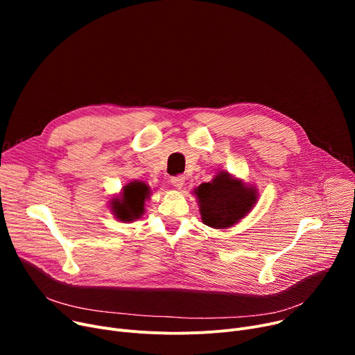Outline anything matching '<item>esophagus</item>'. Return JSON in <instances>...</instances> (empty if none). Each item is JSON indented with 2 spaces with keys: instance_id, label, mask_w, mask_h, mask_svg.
<instances>
[{
  "instance_id": "34e87169",
  "label": "esophagus",
  "mask_w": 355,
  "mask_h": 355,
  "mask_svg": "<svg viewBox=\"0 0 355 355\" xmlns=\"http://www.w3.org/2000/svg\"><path fill=\"white\" fill-rule=\"evenodd\" d=\"M171 182H173L174 187H177V189H182V185H184V182H185V178H184L182 175L171 177Z\"/></svg>"
}]
</instances>
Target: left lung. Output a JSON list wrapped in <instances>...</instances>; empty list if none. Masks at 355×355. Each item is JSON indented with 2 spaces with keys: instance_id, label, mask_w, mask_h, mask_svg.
Returning <instances> with one entry per match:
<instances>
[{
  "instance_id": "left-lung-1",
  "label": "left lung",
  "mask_w": 355,
  "mask_h": 355,
  "mask_svg": "<svg viewBox=\"0 0 355 355\" xmlns=\"http://www.w3.org/2000/svg\"><path fill=\"white\" fill-rule=\"evenodd\" d=\"M201 220L213 229L232 227L243 218L256 202L257 194L241 180H234L229 173L221 171L211 182H202L194 190Z\"/></svg>"
}]
</instances>
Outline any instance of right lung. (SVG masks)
Here are the masks:
<instances>
[{"mask_svg": "<svg viewBox=\"0 0 355 355\" xmlns=\"http://www.w3.org/2000/svg\"><path fill=\"white\" fill-rule=\"evenodd\" d=\"M148 196L149 187L145 182H129L123 189L122 198L112 201V210L121 221H134L144 213V204Z\"/></svg>", "mask_w": 355, "mask_h": 355, "instance_id": "add662e5", "label": "right lung"}]
</instances>
